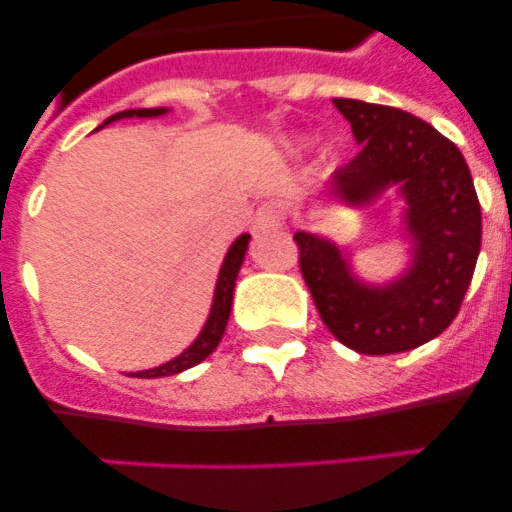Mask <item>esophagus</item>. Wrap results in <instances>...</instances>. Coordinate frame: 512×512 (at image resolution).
<instances>
[{
	"label": "esophagus",
	"mask_w": 512,
	"mask_h": 512,
	"mask_svg": "<svg viewBox=\"0 0 512 512\" xmlns=\"http://www.w3.org/2000/svg\"><path fill=\"white\" fill-rule=\"evenodd\" d=\"M253 225H256V230L259 233H264V230H277L284 225V212L279 210L277 205H271V202H266V205L256 207V215H253Z\"/></svg>",
	"instance_id": "1"
}]
</instances>
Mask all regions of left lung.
Instances as JSON below:
<instances>
[{"label":"left lung","mask_w":512,"mask_h":512,"mask_svg":"<svg viewBox=\"0 0 512 512\" xmlns=\"http://www.w3.org/2000/svg\"><path fill=\"white\" fill-rule=\"evenodd\" d=\"M333 104L361 143L351 164L333 176V194L366 202L400 182L415 264L390 287H364L348 274L336 246L295 233L302 279L343 346L369 356L400 354L436 338L459 315L482 246V210L467 161L433 125L387 104Z\"/></svg>","instance_id":"left-lung-1"}]
</instances>
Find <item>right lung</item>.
I'll return each instance as SVG.
<instances>
[{"label": "right lung", "instance_id": "add662e5", "mask_svg": "<svg viewBox=\"0 0 512 512\" xmlns=\"http://www.w3.org/2000/svg\"><path fill=\"white\" fill-rule=\"evenodd\" d=\"M161 112L164 110H125V112H117V115H112L110 120H104L102 125L117 120V117H133V115L135 117H153V115H161ZM248 241H251L248 235H241V238H238V241L230 246L228 256H225L223 269H220V277H217L215 300H212L210 318H207V325L202 328L200 338H197V341H194L182 356L171 359L169 364H161V366H156V369H148V372H138V374H133V377H140V379L171 377V374H179V372H184V369H189V366L200 364V361H205L207 356L215 351L217 343H220V338H223V333H225V325H228L230 307H233L235 277H238V269H241L243 256H246Z\"/></svg>", "mask_w": 512, "mask_h": 512}]
</instances>
